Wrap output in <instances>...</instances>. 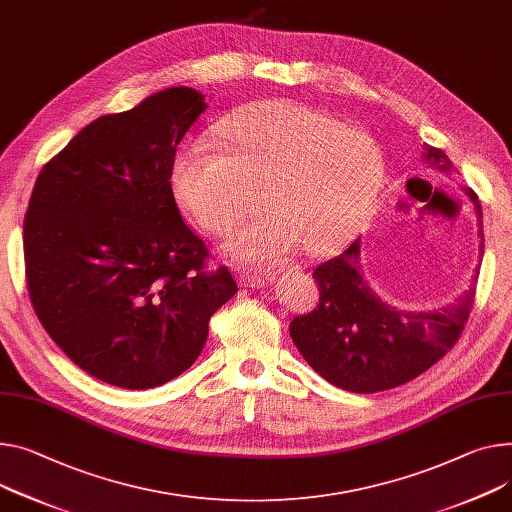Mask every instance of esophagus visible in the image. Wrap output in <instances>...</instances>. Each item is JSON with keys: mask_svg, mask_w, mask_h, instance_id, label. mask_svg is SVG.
Segmentation results:
<instances>
[{"mask_svg": "<svg viewBox=\"0 0 512 512\" xmlns=\"http://www.w3.org/2000/svg\"><path fill=\"white\" fill-rule=\"evenodd\" d=\"M238 277H240V285L252 287V289H260L272 281L270 277H264V274H258V272H240Z\"/></svg>", "mask_w": 512, "mask_h": 512, "instance_id": "obj_1", "label": "esophagus"}]
</instances>
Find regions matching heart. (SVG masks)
I'll list each match as a JSON object with an SVG mask.
<instances>
[{"instance_id":"obj_1","label":"heart","mask_w":512,"mask_h":512,"mask_svg":"<svg viewBox=\"0 0 512 512\" xmlns=\"http://www.w3.org/2000/svg\"><path fill=\"white\" fill-rule=\"evenodd\" d=\"M225 147L199 137L176 157L178 201L213 233L248 207V184L264 182L262 213L231 235V254L274 262L299 246L328 254L367 221L383 184V157L361 129L299 102L272 100L221 125Z\"/></svg>"}]
</instances>
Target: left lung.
I'll list each match as a JSON object with an SVG mask.
<instances>
[{
  "instance_id": "obj_1",
  "label": "left lung",
  "mask_w": 512,
  "mask_h": 512,
  "mask_svg": "<svg viewBox=\"0 0 512 512\" xmlns=\"http://www.w3.org/2000/svg\"><path fill=\"white\" fill-rule=\"evenodd\" d=\"M420 157L432 172L447 176L455 172L443 149L424 143ZM463 190L474 203L478 235L484 240L482 205L474 190ZM480 262L469 287L453 303L428 311H404L371 289L361 266L359 238L340 256L313 270V279L320 285V305L291 322V338L311 369L340 389L375 393L408 383L445 357L457 342L474 305Z\"/></svg>"
}]
</instances>
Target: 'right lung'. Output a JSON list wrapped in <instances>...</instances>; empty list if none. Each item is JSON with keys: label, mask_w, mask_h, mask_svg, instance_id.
<instances>
[{"label": "right lung", "mask_w": 512, "mask_h": 512, "mask_svg": "<svg viewBox=\"0 0 512 512\" xmlns=\"http://www.w3.org/2000/svg\"><path fill=\"white\" fill-rule=\"evenodd\" d=\"M207 110L186 86L104 114L36 178L24 258L32 307L49 336L88 375L149 389L184 373L209 320L238 285L205 270V242L172 192L176 147Z\"/></svg>", "instance_id": "add662e5"}]
</instances>
